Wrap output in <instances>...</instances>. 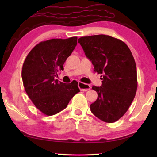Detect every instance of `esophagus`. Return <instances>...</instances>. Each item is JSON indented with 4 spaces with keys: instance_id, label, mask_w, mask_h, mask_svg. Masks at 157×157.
I'll use <instances>...</instances> for the list:
<instances>
[{
    "instance_id": "34e87169",
    "label": "esophagus",
    "mask_w": 157,
    "mask_h": 157,
    "mask_svg": "<svg viewBox=\"0 0 157 157\" xmlns=\"http://www.w3.org/2000/svg\"><path fill=\"white\" fill-rule=\"evenodd\" d=\"M78 86L82 91H89V90L91 89V86H90L89 84H84L83 82H78Z\"/></svg>"
}]
</instances>
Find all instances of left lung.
I'll return each instance as SVG.
<instances>
[{
	"instance_id": "obj_1",
	"label": "left lung",
	"mask_w": 157,
	"mask_h": 157,
	"mask_svg": "<svg viewBox=\"0 0 157 157\" xmlns=\"http://www.w3.org/2000/svg\"><path fill=\"white\" fill-rule=\"evenodd\" d=\"M94 71L101 74L102 84L92 87L98 93L90 105L91 112L106 123H114L128 110L137 90L136 63L125 43L109 35L98 34L78 39Z\"/></svg>"
}]
</instances>
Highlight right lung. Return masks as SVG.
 <instances>
[{
  "instance_id": "add662e5",
  "label": "right lung",
  "mask_w": 157,
  "mask_h": 157,
  "mask_svg": "<svg viewBox=\"0 0 157 157\" xmlns=\"http://www.w3.org/2000/svg\"><path fill=\"white\" fill-rule=\"evenodd\" d=\"M78 37L52 39L36 45L26 57L22 68L23 86L28 97L42 113L52 116L67 107L79 92L78 83L58 82L55 78L77 46Z\"/></svg>"
}]
</instances>
